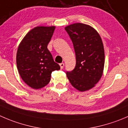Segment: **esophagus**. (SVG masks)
I'll return each instance as SVG.
<instances>
[{"label": "esophagus", "instance_id": "obj_1", "mask_svg": "<svg viewBox=\"0 0 128 128\" xmlns=\"http://www.w3.org/2000/svg\"><path fill=\"white\" fill-rule=\"evenodd\" d=\"M59 65H60V69H63V68H64V63H60V64H59Z\"/></svg>", "mask_w": 128, "mask_h": 128}]
</instances>
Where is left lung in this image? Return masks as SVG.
<instances>
[{"label":"left lung","instance_id":"1","mask_svg":"<svg viewBox=\"0 0 128 128\" xmlns=\"http://www.w3.org/2000/svg\"><path fill=\"white\" fill-rule=\"evenodd\" d=\"M65 30L72 42L76 59L75 68L67 71V77L76 89L88 90L102 76L104 65L102 40L94 28L84 24H74Z\"/></svg>","mask_w":128,"mask_h":128}]
</instances>
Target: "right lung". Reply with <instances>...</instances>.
I'll return each instance as SVG.
<instances>
[{"instance_id": "obj_1", "label": "right lung", "mask_w": 128, "mask_h": 128, "mask_svg": "<svg viewBox=\"0 0 128 128\" xmlns=\"http://www.w3.org/2000/svg\"><path fill=\"white\" fill-rule=\"evenodd\" d=\"M55 27H37L29 31L17 49L16 62L22 80L33 89L46 86L51 73L60 69L48 49Z\"/></svg>"}]
</instances>
